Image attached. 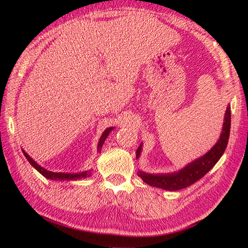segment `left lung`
<instances>
[{
	"label": "left lung",
	"mask_w": 248,
	"mask_h": 248,
	"mask_svg": "<svg viewBox=\"0 0 248 248\" xmlns=\"http://www.w3.org/2000/svg\"><path fill=\"white\" fill-rule=\"evenodd\" d=\"M231 129V107L228 106L225 111L223 128L220 136L219 141L217 144L209 151L203 156L196 159L190 164L176 173L171 174H162V175H152L146 174L144 171H139V176L143 179V182L150 186L162 188L165 190H179L184 188L189 187L190 185L195 184L199 180L217 164L220 157L223 155L224 151L228 146ZM141 152V145L137 150V158L139 157Z\"/></svg>",
	"instance_id": "left-lung-1"
}]
</instances>
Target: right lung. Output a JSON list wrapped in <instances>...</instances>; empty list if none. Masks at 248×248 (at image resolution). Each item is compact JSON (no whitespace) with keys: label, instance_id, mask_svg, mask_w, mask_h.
<instances>
[{"label":"right lung","instance_id":"1","mask_svg":"<svg viewBox=\"0 0 248 248\" xmlns=\"http://www.w3.org/2000/svg\"><path fill=\"white\" fill-rule=\"evenodd\" d=\"M114 129L112 127H110V128H108V129H106L104 131V133L102 134V137H100V139H99V142H98V146H97V149H98V151L100 152V149H102V146H103V144H104V142H105V140H106V138L108 137V134H109V132L111 131V130ZM23 153H24V155H25V157L27 158V161L31 163V164L35 167V169L39 171V173L43 175V176H45L46 178H48V179H52V180H77V179H81V178H86V177H90L91 176V174H92V171L90 170V171H82V173H77V174H66V173H54V171H50V170H45L44 167H41L40 165H38L37 164V163L33 161V159L29 156V155L25 152V151H23Z\"/></svg>","mask_w":248,"mask_h":248}]
</instances>
